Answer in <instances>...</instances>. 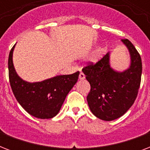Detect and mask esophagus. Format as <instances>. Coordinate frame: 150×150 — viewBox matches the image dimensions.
Masks as SVG:
<instances>
[{"label":"esophagus","instance_id":"esophagus-1","mask_svg":"<svg viewBox=\"0 0 150 150\" xmlns=\"http://www.w3.org/2000/svg\"><path fill=\"white\" fill-rule=\"evenodd\" d=\"M85 78H86V75H84V73L80 72L79 76V79L80 80H83V79H85Z\"/></svg>","mask_w":150,"mask_h":150}]
</instances>
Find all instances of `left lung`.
Returning a JSON list of instances; mask_svg holds the SVG:
<instances>
[{
	"label": "left lung",
	"mask_w": 150,
	"mask_h": 150,
	"mask_svg": "<svg viewBox=\"0 0 150 150\" xmlns=\"http://www.w3.org/2000/svg\"><path fill=\"white\" fill-rule=\"evenodd\" d=\"M131 57L129 68L117 71L110 65V53L96 64L90 63L82 71L91 89L87 102L92 113L103 121H113L125 114L135 102L141 82L142 59L128 39L121 40Z\"/></svg>",
	"instance_id": "8db88e82"
}]
</instances>
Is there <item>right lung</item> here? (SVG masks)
I'll list each match as a JSON object with an SVG mask.
<instances>
[{
    "instance_id": "right-lung-1",
    "label": "right lung",
    "mask_w": 150,
    "mask_h": 150,
    "mask_svg": "<svg viewBox=\"0 0 150 150\" xmlns=\"http://www.w3.org/2000/svg\"><path fill=\"white\" fill-rule=\"evenodd\" d=\"M14 45L8 57V75L12 92L19 104L32 116L52 118L58 114L70 90L77 82L79 71L57 75L42 82H29L18 75L13 64Z\"/></svg>"
}]
</instances>
